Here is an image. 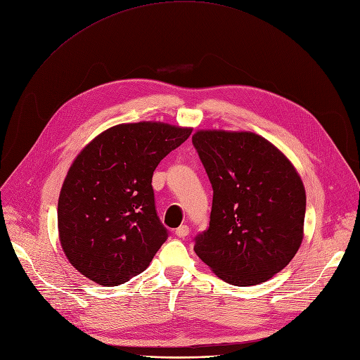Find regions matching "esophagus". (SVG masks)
<instances>
[{
  "mask_svg": "<svg viewBox=\"0 0 360 360\" xmlns=\"http://www.w3.org/2000/svg\"><path fill=\"white\" fill-rule=\"evenodd\" d=\"M187 234H189V227L187 226H180L177 230H176V236L179 238H184Z\"/></svg>",
  "mask_w": 360,
  "mask_h": 360,
  "instance_id": "1",
  "label": "esophagus"
}]
</instances>
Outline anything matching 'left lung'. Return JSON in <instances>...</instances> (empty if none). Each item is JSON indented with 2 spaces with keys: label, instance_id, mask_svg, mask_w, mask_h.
<instances>
[{
  "label": "left lung",
  "instance_id": "1",
  "mask_svg": "<svg viewBox=\"0 0 360 360\" xmlns=\"http://www.w3.org/2000/svg\"><path fill=\"white\" fill-rule=\"evenodd\" d=\"M192 142L212 184L210 229L195 252L238 287L276 276L304 236V186L284 153L253 131L198 130Z\"/></svg>",
  "mask_w": 360,
  "mask_h": 360
}]
</instances>
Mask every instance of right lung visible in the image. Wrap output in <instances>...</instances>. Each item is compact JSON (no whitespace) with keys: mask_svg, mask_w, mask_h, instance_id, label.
Returning <instances> with one entry per match:
<instances>
[{"mask_svg":"<svg viewBox=\"0 0 360 360\" xmlns=\"http://www.w3.org/2000/svg\"><path fill=\"white\" fill-rule=\"evenodd\" d=\"M192 130L123 123L77 153L61 186L57 221L65 258L82 276L114 287L149 266L168 236L157 217L152 174Z\"/></svg>","mask_w":360,"mask_h":360,"instance_id":"1","label":"right lung"}]
</instances>
